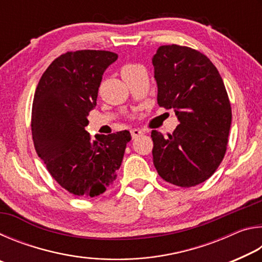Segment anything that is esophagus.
I'll return each instance as SVG.
<instances>
[{
	"label": "esophagus",
	"instance_id": "34e87169",
	"mask_svg": "<svg viewBox=\"0 0 262 262\" xmlns=\"http://www.w3.org/2000/svg\"><path fill=\"white\" fill-rule=\"evenodd\" d=\"M130 134L133 139H137V137H140L144 134L143 130H140V129H132L130 130Z\"/></svg>",
	"mask_w": 262,
	"mask_h": 262
}]
</instances>
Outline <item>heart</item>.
<instances>
[{
  "mask_svg": "<svg viewBox=\"0 0 262 262\" xmlns=\"http://www.w3.org/2000/svg\"><path fill=\"white\" fill-rule=\"evenodd\" d=\"M133 67H136L135 64H129V66H126L125 68H123V70H126V69H129V68H133Z\"/></svg>",
  "mask_w": 262,
  "mask_h": 262,
  "instance_id": "heart-1",
  "label": "heart"
}]
</instances>
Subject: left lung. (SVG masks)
<instances>
[{
  "label": "left lung",
  "mask_w": 262,
  "mask_h": 262,
  "mask_svg": "<svg viewBox=\"0 0 262 262\" xmlns=\"http://www.w3.org/2000/svg\"><path fill=\"white\" fill-rule=\"evenodd\" d=\"M157 103L174 108L172 134L151 132L154 165L167 183L192 187L206 181L223 161L231 126V105L219 70L193 48L161 46L152 57Z\"/></svg>",
  "instance_id": "left-lung-1"
}]
</instances>
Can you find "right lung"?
Wrapping results in <instances>:
<instances>
[{
    "label": "right lung",
    "mask_w": 262,
    "mask_h": 262,
    "mask_svg": "<svg viewBox=\"0 0 262 262\" xmlns=\"http://www.w3.org/2000/svg\"><path fill=\"white\" fill-rule=\"evenodd\" d=\"M117 59L108 51L67 52L52 62L35 89V151L56 183L77 196L96 198L113 184L132 139L122 130L91 140L84 129L103 74Z\"/></svg>",
    "instance_id": "1"
}]
</instances>
